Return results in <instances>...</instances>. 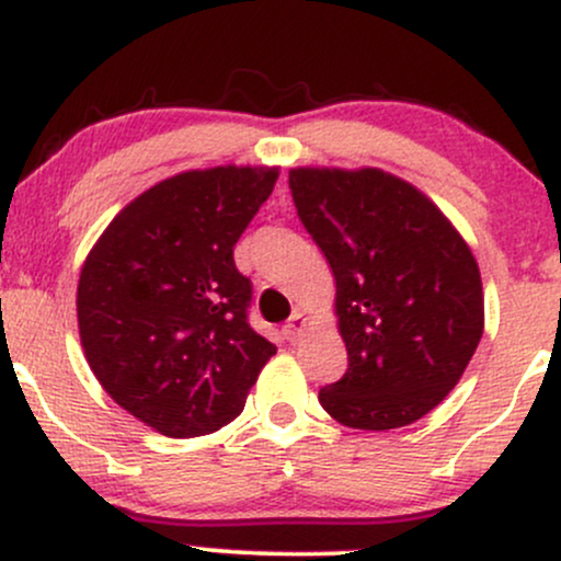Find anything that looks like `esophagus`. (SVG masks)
<instances>
[{
  "instance_id": "esophagus-1",
  "label": "esophagus",
  "mask_w": 561,
  "mask_h": 561,
  "mask_svg": "<svg viewBox=\"0 0 561 561\" xmlns=\"http://www.w3.org/2000/svg\"><path fill=\"white\" fill-rule=\"evenodd\" d=\"M306 330H308V319L302 317V313H295V317L285 324V337L289 343H295V340L302 337V332Z\"/></svg>"
}]
</instances>
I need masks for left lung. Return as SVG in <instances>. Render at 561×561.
Wrapping results in <instances>:
<instances>
[{
    "mask_svg": "<svg viewBox=\"0 0 561 561\" xmlns=\"http://www.w3.org/2000/svg\"><path fill=\"white\" fill-rule=\"evenodd\" d=\"M295 208L334 274L347 351L319 390L332 420L396 430L454 390L485 327L478 261L446 214L382 169H289Z\"/></svg>",
    "mask_w": 561,
    "mask_h": 561,
    "instance_id": "8db88e82",
    "label": "left lung"
}]
</instances>
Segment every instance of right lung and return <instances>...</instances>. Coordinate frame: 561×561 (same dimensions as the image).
I'll return each mask as SVG.
<instances>
[{"label":"right lung","mask_w":561,"mask_h":561,"mask_svg":"<svg viewBox=\"0 0 561 561\" xmlns=\"http://www.w3.org/2000/svg\"><path fill=\"white\" fill-rule=\"evenodd\" d=\"M276 179V165L163 179L107 224L83 261V356L107 396L160 435H208L240 416L276 353L248 324L253 287L234 266V244Z\"/></svg>","instance_id":"obj_1"}]
</instances>
